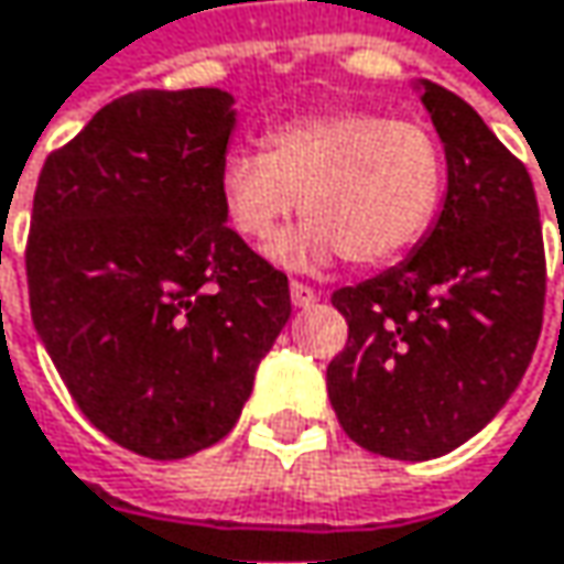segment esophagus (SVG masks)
<instances>
[{
	"mask_svg": "<svg viewBox=\"0 0 564 564\" xmlns=\"http://www.w3.org/2000/svg\"><path fill=\"white\" fill-rule=\"evenodd\" d=\"M290 300H293V306H313L319 300V293L313 286H306V283L293 281L290 283Z\"/></svg>",
	"mask_w": 564,
	"mask_h": 564,
	"instance_id": "esophagus-1",
	"label": "esophagus"
}]
</instances>
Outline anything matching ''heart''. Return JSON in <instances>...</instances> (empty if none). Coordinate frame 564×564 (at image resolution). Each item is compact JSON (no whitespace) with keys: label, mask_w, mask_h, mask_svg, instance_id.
I'll list each match as a JSON object with an SVG mask.
<instances>
[{"label":"heart","mask_w":564,"mask_h":564,"mask_svg":"<svg viewBox=\"0 0 564 564\" xmlns=\"http://www.w3.org/2000/svg\"><path fill=\"white\" fill-rule=\"evenodd\" d=\"M306 223L271 245L290 268H381L433 229L445 196V154L420 122L329 109L281 122L264 151L231 148L219 164V199L241 238L264 245L296 209Z\"/></svg>","instance_id":"b5f03b06"}]
</instances>
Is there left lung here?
I'll list each match as a JSON object with an SVG mask.
<instances>
[{
	"instance_id": "1",
	"label": "left lung",
	"mask_w": 564,
	"mask_h": 564,
	"mask_svg": "<svg viewBox=\"0 0 564 564\" xmlns=\"http://www.w3.org/2000/svg\"><path fill=\"white\" fill-rule=\"evenodd\" d=\"M445 148L435 226L384 274L333 293L348 341L326 371L351 442L400 462L438 458L500 413L542 333L545 251L533 180L485 119L413 83Z\"/></svg>"
}]
</instances>
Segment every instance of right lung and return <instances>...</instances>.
<instances>
[{
    "label": "right lung",
    "instance_id": "1",
    "mask_svg": "<svg viewBox=\"0 0 564 564\" xmlns=\"http://www.w3.org/2000/svg\"><path fill=\"white\" fill-rule=\"evenodd\" d=\"M235 119L216 86L129 93L44 161L34 189V329L86 420L144 458L229 435L290 319L286 278L226 226Z\"/></svg>",
    "mask_w": 564,
    "mask_h": 564
}]
</instances>
